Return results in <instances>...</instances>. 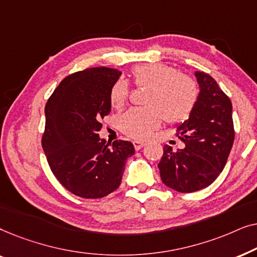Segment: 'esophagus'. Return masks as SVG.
<instances>
[{
  "instance_id": "obj_1",
  "label": "esophagus",
  "mask_w": 257,
  "mask_h": 257,
  "mask_svg": "<svg viewBox=\"0 0 257 257\" xmlns=\"http://www.w3.org/2000/svg\"><path fill=\"white\" fill-rule=\"evenodd\" d=\"M133 145H135V149L137 151H139L140 149H142V147L145 146V143L140 142V140H135V142H133Z\"/></svg>"
}]
</instances>
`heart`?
Listing matches in <instances>:
<instances>
[{
    "label": "heart",
    "instance_id": "heart-1",
    "mask_svg": "<svg viewBox=\"0 0 257 257\" xmlns=\"http://www.w3.org/2000/svg\"><path fill=\"white\" fill-rule=\"evenodd\" d=\"M131 79L137 87H147L144 105L131 108L119 118V128L133 139H146L165 119L178 124L189 118L199 98V85L194 78L178 72L164 63H146L131 70ZM130 97V87L119 79L111 86L108 99L117 110L124 107Z\"/></svg>",
    "mask_w": 257,
    "mask_h": 257
}]
</instances>
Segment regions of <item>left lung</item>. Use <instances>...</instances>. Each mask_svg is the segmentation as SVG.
<instances>
[{"label":"left lung","mask_w":257,"mask_h":257,"mask_svg":"<svg viewBox=\"0 0 257 257\" xmlns=\"http://www.w3.org/2000/svg\"><path fill=\"white\" fill-rule=\"evenodd\" d=\"M200 93L188 120L178 126L177 137L185 149L164 147L158 164L167 187L192 193L207 187L222 172L234 143V122L229 97L215 79L196 71Z\"/></svg>","instance_id":"8db88e82"}]
</instances>
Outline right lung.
Wrapping results in <instances>:
<instances>
[{
  "label": "right lung",
  "mask_w": 257,
  "mask_h": 257,
  "mask_svg": "<svg viewBox=\"0 0 257 257\" xmlns=\"http://www.w3.org/2000/svg\"><path fill=\"white\" fill-rule=\"evenodd\" d=\"M120 71L90 68L71 73L59 83L45 105L42 136L49 166L72 194L100 199L121 182L126 159L135 154L132 143L99 138L100 120L111 111V86Z\"/></svg>",
  "instance_id": "1"
}]
</instances>
